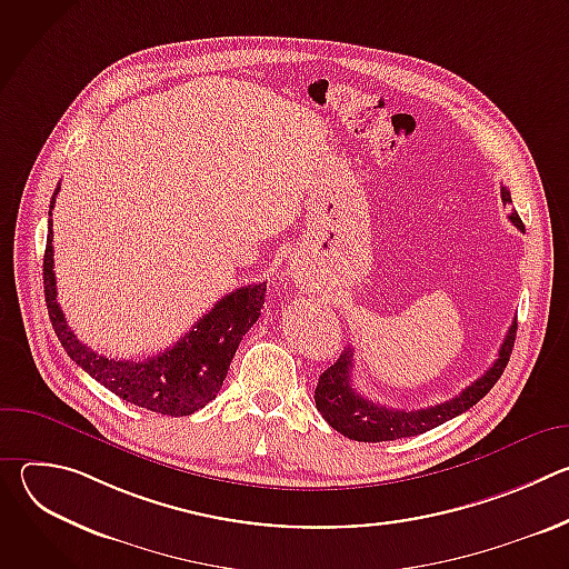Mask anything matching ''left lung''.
Returning a JSON list of instances; mask_svg holds the SVG:
<instances>
[{"label": "left lung", "instance_id": "1", "mask_svg": "<svg viewBox=\"0 0 569 569\" xmlns=\"http://www.w3.org/2000/svg\"><path fill=\"white\" fill-rule=\"evenodd\" d=\"M502 202H511V193L507 187H502ZM511 222L518 229H525L520 216L511 211ZM518 321L511 323V329L500 347L498 360L491 365L481 378H477L472 385H468L459 396L435 405V408L423 410H393L378 405L376 400H369L360 396L351 385V369H353V349H347L336 365H331L327 371L319 376V382L315 387V405L321 412L323 421H327L333 430L340 435L365 441V443H378V441H396L423 435L459 415L470 410L475 402H479L491 387L500 380L511 351L516 342Z\"/></svg>", "mask_w": 569, "mask_h": 569}]
</instances>
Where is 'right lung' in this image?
Here are the masks:
<instances>
[{"label": "right lung", "mask_w": 569, "mask_h": 569, "mask_svg": "<svg viewBox=\"0 0 569 569\" xmlns=\"http://www.w3.org/2000/svg\"><path fill=\"white\" fill-rule=\"evenodd\" d=\"M58 191L60 184L56 187L49 204V233L42 277L49 319L62 349L80 369H86L97 382L108 387L126 402L167 417H189L198 412L220 391L242 336L259 319L266 303V281L242 286L224 295L207 315L198 319L196 327L184 338L157 356L143 360H117L94 353L71 333L60 303L56 301L51 209Z\"/></svg>", "instance_id": "1"}]
</instances>
